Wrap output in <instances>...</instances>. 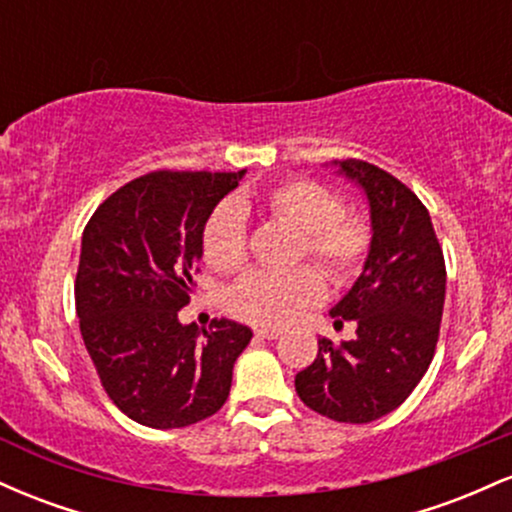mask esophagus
<instances>
[{
    "label": "esophagus",
    "instance_id": "34e87169",
    "mask_svg": "<svg viewBox=\"0 0 512 512\" xmlns=\"http://www.w3.org/2000/svg\"><path fill=\"white\" fill-rule=\"evenodd\" d=\"M255 334L262 339H279L281 337V332L274 330V327H257Z\"/></svg>",
    "mask_w": 512,
    "mask_h": 512
}]
</instances>
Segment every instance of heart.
Masks as SVG:
<instances>
[{"instance_id": "1", "label": "heart", "mask_w": 512, "mask_h": 512, "mask_svg": "<svg viewBox=\"0 0 512 512\" xmlns=\"http://www.w3.org/2000/svg\"><path fill=\"white\" fill-rule=\"evenodd\" d=\"M257 207L301 233V252L334 281H349L366 260L370 231L356 214H344L342 199L313 180H286L255 197ZM250 197L221 204L204 226V260L216 272H233L245 262V211ZM325 281L313 267L286 272L252 269L228 291L233 315L255 325H284L320 303Z\"/></svg>"}]
</instances>
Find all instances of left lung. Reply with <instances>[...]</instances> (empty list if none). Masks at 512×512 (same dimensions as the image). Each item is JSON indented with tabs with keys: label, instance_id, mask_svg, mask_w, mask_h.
I'll list each match as a JSON object with an SVG mask.
<instances>
[{
	"label": "left lung",
	"instance_id": "8db88e82",
	"mask_svg": "<svg viewBox=\"0 0 512 512\" xmlns=\"http://www.w3.org/2000/svg\"><path fill=\"white\" fill-rule=\"evenodd\" d=\"M368 202L370 245L361 274L330 310L356 322L351 342L317 339L296 375L305 407L342 424H370L395 411L431 366L445 303V262L431 216L390 173L363 161H332Z\"/></svg>",
	"mask_w": 512,
	"mask_h": 512
}]
</instances>
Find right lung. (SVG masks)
Wrapping results in <instances>:
<instances>
[{
	"label": "right lung",
	"instance_id": "right-lung-1",
	"mask_svg": "<svg viewBox=\"0 0 512 512\" xmlns=\"http://www.w3.org/2000/svg\"><path fill=\"white\" fill-rule=\"evenodd\" d=\"M248 170L142 175L113 192L81 236L76 315L108 397L132 421L182 428L226 404L250 344L240 322L182 325L211 211Z\"/></svg>",
	"mask_w": 512,
	"mask_h": 512
}]
</instances>
